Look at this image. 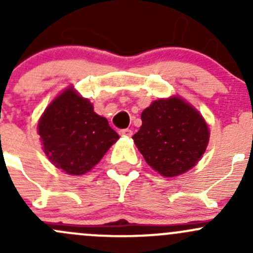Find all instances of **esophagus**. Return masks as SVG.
<instances>
[{
	"label": "esophagus",
	"mask_w": 253,
	"mask_h": 253,
	"mask_svg": "<svg viewBox=\"0 0 253 253\" xmlns=\"http://www.w3.org/2000/svg\"><path fill=\"white\" fill-rule=\"evenodd\" d=\"M119 133L121 134V136H127V137H131L132 134H133V132L131 131V129L128 128H125V129H120Z\"/></svg>",
	"instance_id": "obj_1"
}]
</instances>
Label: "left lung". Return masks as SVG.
Masks as SVG:
<instances>
[{
    "label": "left lung",
    "mask_w": 253,
    "mask_h": 253,
    "mask_svg": "<svg viewBox=\"0 0 253 253\" xmlns=\"http://www.w3.org/2000/svg\"><path fill=\"white\" fill-rule=\"evenodd\" d=\"M133 138L147 164L165 177L181 175L205 154L209 129L205 119L178 96L159 99L141 115Z\"/></svg>",
    "instance_id": "8db88e82"
}]
</instances>
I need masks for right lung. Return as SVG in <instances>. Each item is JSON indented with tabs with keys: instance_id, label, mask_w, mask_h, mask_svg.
<instances>
[{
	"instance_id": "right-lung-1",
	"label": "right lung",
	"mask_w": 253,
	"mask_h": 253,
	"mask_svg": "<svg viewBox=\"0 0 253 253\" xmlns=\"http://www.w3.org/2000/svg\"><path fill=\"white\" fill-rule=\"evenodd\" d=\"M42 149L57 169L83 175L93 169L119 134L88 99L71 86L47 106L38 125Z\"/></svg>"
}]
</instances>
